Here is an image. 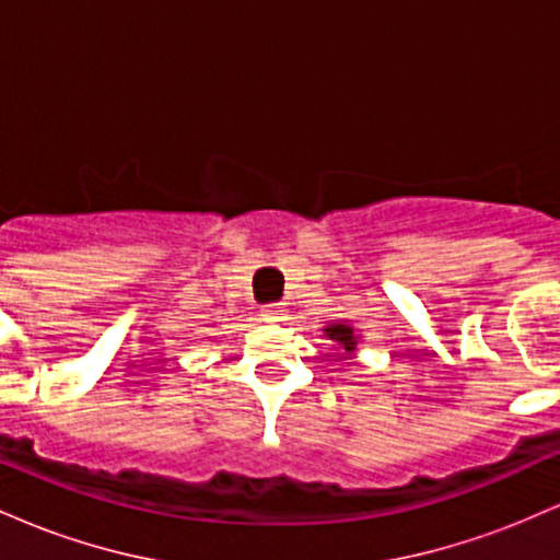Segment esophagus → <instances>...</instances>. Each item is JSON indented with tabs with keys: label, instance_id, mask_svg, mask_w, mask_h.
I'll list each match as a JSON object with an SVG mask.
<instances>
[{
	"label": "esophagus",
	"instance_id": "34e87169",
	"mask_svg": "<svg viewBox=\"0 0 560 560\" xmlns=\"http://www.w3.org/2000/svg\"><path fill=\"white\" fill-rule=\"evenodd\" d=\"M279 316H281V307H279V305H262V307H260V318L276 320Z\"/></svg>",
	"mask_w": 560,
	"mask_h": 560
}]
</instances>
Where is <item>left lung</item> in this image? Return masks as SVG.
Returning a JSON list of instances; mask_svg holds the SVG:
<instances>
[{
    "label": "left lung",
    "instance_id": "1",
    "mask_svg": "<svg viewBox=\"0 0 560 560\" xmlns=\"http://www.w3.org/2000/svg\"><path fill=\"white\" fill-rule=\"evenodd\" d=\"M320 331H324L326 339L342 347L347 355H352L358 345H361V334L355 331V324H350V320H334V324H326Z\"/></svg>",
    "mask_w": 560,
    "mask_h": 560
}]
</instances>
